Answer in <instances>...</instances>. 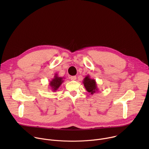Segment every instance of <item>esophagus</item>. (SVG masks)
<instances>
[{"label":"esophagus","mask_w":149,"mask_h":149,"mask_svg":"<svg viewBox=\"0 0 149 149\" xmlns=\"http://www.w3.org/2000/svg\"><path fill=\"white\" fill-rule=\"evenodd\" d=\"M76 79H77L76 76H71V77H70V79H71V80H72V81L75 80Z\"/></svg>","instance_id":"esophagus-1"}]
</instances>
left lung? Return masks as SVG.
I'll return each instance as SVG.
<instances>
[{
  "instance_id": "8db88e82",
  "label": "left lung",
  "mask_w": 149,
  "mask_h": 149,
  "mask_svg": "<svg viewBox=\"0 0 149 149\" xmlns=\"http://www.w3.org/2000/svg\"><path fill=\"white\" fill-rule=\"evenodd\" d=\"M82 82L84 87L88 93H90V94L93 95L94 93L98 92V88L95 79L91 78L89 75L86 76V77L84 78Z\"/></svg>"
}]
</instances>
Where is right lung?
<instances>
[{"label": "right lung", "mask_w": 149, "mask_h": 149, "mask_svg": "<svg viewBox=\"0 0 149 149\" xmlns=\"http://www.w3.org/2000/svg\"><path fill=\"white\" fill-rule=\"evenodd\" d=\"M63 79H65V78L60 77L58 75V74H55L54 78L51 81H50V82L49 83V87H50L49 88H51V90L54 92L57 91L59 87L61 86L62 82L64 81Z\"/></svg>", "instance_id": "right-lung-1"}]
</instances>
